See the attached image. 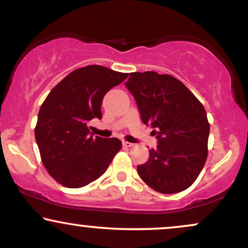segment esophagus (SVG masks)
<instances>
[{
  "label": "esophagus",
  "instance_id": "34e87169",
  "mask_svg": "<svg viewBox=\"0 0 248 248\" xmlns=\"http://www.w3.org/2000/svg\"><path fill=\"white\" fill-rule=\"evenodd\" d=\"M122 146H124V147H126V148H130V147H133L134 144H133V143H130V142L124 141V142H122Z\"/></svg>",
  "mask_w": 248,
  "mask_h": 248
}]
</instances>
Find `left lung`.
Listing matches in <instances>:
<instances>
[{
	"instance_id": "8db88e82",
	"label": "left lung",
	"mask_w": 248,
	"mask_h": 248,
	"mask_svg": "<svg viewBox=\"0 0 248 248\" xmlns=\"http://www.w3.org/2000/svg\"><path fill=\"white\" fill-rule=\"evenodd\" d=\"M124 85L135 99L142 122L154 128L157 139V147L149 150L146 163L138 166V173L161 193L187 189L207 157L210 124L203 105L169 75L133 72Z\"/></svg>"
}]
</instances>
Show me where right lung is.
Listing matches in <instances>:
<instances>
[{"instance_id":"obj_1","label":"right lung","mask_w":248,"mask_h":248,"mask_svg":"<svg viewBox=\"0 0 248 248\" xmlns=\"http://www.w3.org/2000/svg\"><path fill=\"white\" fill-rule=\"evenodd\" d=\"M127 77L88 65L65 77L43 102L36 142L45 169L62 186L81 187L98 179L121 149L119 139L93 136L87 124L101 119L105 94Z\"/></svg>"}]
</instances>
